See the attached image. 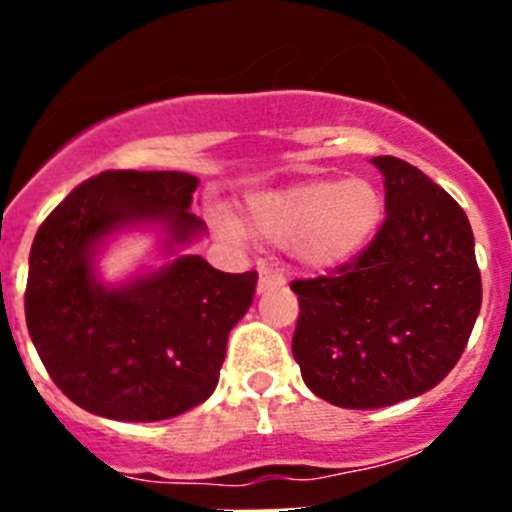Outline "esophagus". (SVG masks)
<instances>
[{"label": "esophagus", "instance_id": "34e87169", "mask_svg": "<svg viewBox=\"0 0 512 512\" xmlns=\"http://www.w3.org/2000/svg\"><path fill=\"white\" fill-rule=\"evenodd\" d=\"M285 277L275 270H260V282H257V294H265L267 289H277V287H285Z\"/></svg>", "mask_w": 512, "mask_h": 512}]
</instances>
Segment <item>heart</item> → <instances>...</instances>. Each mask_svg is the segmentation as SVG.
I'll list each match as a JSON object with an SVG mask.
<instances>
[{"mask_svg":"<svg viewBox=\"0 0 512 512\" xmlns=\"http://www.w3.org/2000/svg\"><path fill=\"white\" fill-rule=\"evenodd\" d=\"M247 218L262 240L294 247L302 265L332 272L354 262L384 220V198L364 178L302 180L247 200ZM213 223L227 240H240V225L225 213Z\"/></svg>","mask_w":512,"mask_h":512,"instance_id":"heart-1","label":"heart"}]
</instances>
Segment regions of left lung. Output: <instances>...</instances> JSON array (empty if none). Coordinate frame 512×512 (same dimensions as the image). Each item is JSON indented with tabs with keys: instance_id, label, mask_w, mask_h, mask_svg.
<instances>
[{
	"instance_id": "left-lung-1",
	"label": "left lung",
	"mask_w": 512,
	"mask_h": 512,
	"mask_svg": "<svg viewBox=\"0 0 512 512\" xmlns=\"http://www.w3.org/2000/svg\"><path fill=\"white\" fill-rule=\"evenodd\" d=\"M386 220L334 277L292 282L304 384L342 409H384L431 391L456 366L483 289L461 205L406 160L376 156Z\"/></svg>"
}]
</instances>
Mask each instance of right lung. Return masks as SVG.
Here are the masks:
<instances>
[{"instance_id": "right-lung-1", "label": "right lung", "mask_w": 512, "mask_h": 512, "mask_svg": "<svg viewBox=\"0 0 512 512\" xmlns=\"http://www.w3.org/2000/svg\"><path fill=\"white\" fill-rule=\"evenodd\" d=\"M198 183L178 170H106L36 232L24 297L29 337L54 384L91 414L165 421L218 386L257 272L230 275L185 252L208 232L190 213ZM128 231H153L157 250L111 283L100 257Z\"/></svg>"}]
</instances>
